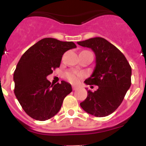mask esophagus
I'll return each mask as SVG.
<instances>
[{
    "instance_id": "34e87169",
    "label": "esophagus",
    "mask_w": 146,
    "mask_h": 146,
    "mask_svg": "<svg viewBox=\"0 0 146 146\" xmlns=\"http://www.w3.org/2000/svg\"><path fill=\"white\" fill-rule=\"evenodd\" d=\"M72 89H73V91H75V90H77V87L75 86H72Z\"/></svg>"
}]
</instances>
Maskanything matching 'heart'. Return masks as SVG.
I'll list each match as a JSON object with an SVG mask.
<instances>
[{"mask_svg": "<svg viewBox=\"0 0 146 146\" xmlns=\"http://www.w3.org/2000/svg\"><path fill=\"white\" fill-rule=\"evenodd\" d=\"M80 77V74L74 73V72H67L66 73V78L73 83H75L79 80Z\"/></svg>", "mask_w": 146, "mask_h": 146, "instance_id": "obj_1", "label": "heart"}]
</instances>
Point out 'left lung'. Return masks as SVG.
<instances>
[{"mask_svg":"<svg viewBox=\"0 0 146 146\" xmlns=\"http://www.w3.org/2000/svg\"><path fill=\"white\" fill-rule=\"evenodd\" d=\"M77 44L95 53L96 66L85 83L99 87L94 92L88 91L81 108L94 116H107L119 107L131 86V66L124 55L104 38L95 37Z\"/></svg>","mask_w":146,"mask_h":146,"instance_id":"8db88e82","label":"left lung"}]
</instances>
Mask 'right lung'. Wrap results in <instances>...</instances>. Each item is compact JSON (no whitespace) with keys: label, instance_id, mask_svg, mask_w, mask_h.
<instances>
[{"label":"right lung","instance_id":"obj_1","mask_svg":"<svg viewBox=\"0 0 146 146\" xmlns=\"http://www.w3.org/2000/svg\"><path fill=\"white\" fill-rule=\"evenodd\" d=\"M76 47L72 42L44 38L22 55L14 73L15 94L30 117L45 121L58 113L72 86L64 80L51 84L47 77L60 66L64 52Z\"/></svg>","mask_w":146,"mask_h":146}]
</instances>
